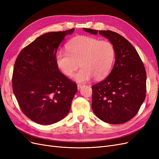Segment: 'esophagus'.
Listing matches in <instances>:
<instances>
[{
	"label": "esophagus",
	"instance_id": "1",
	"mask_svg": "<svg viewBox=\"0 0 159 159\" xmlns=\"http://www.w3.org/2000/svg\"><path fill=\"white\" fill-rule=\"evenodd\" d=\"M83 86H84V85H82V84H78V89H81V87H83Z\"/></svg>",
	"mask_w": 159,
	"mask_h": 159
}]
</instances>
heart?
<instances>
[{
    "label": "heart",
    "mask_w": 159,
    "mask_h": 159,
    "mask_svg": "<svg viewBox=\"0 0 159 159\" xmlns=\"http://www.w3.org/2000/svg\"><path fill=\"white\" fill-rule=\"evenodd\" d=\"M116 51L112 42L99 38L80 36L71 40L66 51H58L55 56L57 68L64 75L71 77L80 66L82 67L74 75L78 82L92 79L102 80L111 71Z\"/></svg>",
    "instance_id": "obj_1"
}]
</instances>
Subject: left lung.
<instances>
[{"instance_id": "8db88e82", "label": "left lung", "mask_w": 159, "mask_h": 159, "mask_svg": "<svg viewBox=\"0 0 159 159\" xmlns=\"http://www.w3.org/2000/svg\"><path fill=\"white\" fill-rule=\"evenodd\" d=\"M84 30L95 35L99 32L113 43L116 51L109 75L92 86L93 111L105 123H126L135 116L145 99V66L136 49L118 33L89 28Z\"/></svg>"}]
</instances>
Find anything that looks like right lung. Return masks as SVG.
Instances as JSON below:
<instances>
[{
	"mask_svg": "<svg viewBox=\"0 0 159 159\" xmlns=\"http://www.w3.org/2000/svg\"><path fill=\"white\" fill-rule=\"evenodd\" d=\"M74 28L46 33L23 48L16 60L12 88L22 112L41 125L57 123L68 114L77 85L57 68L60 43Z\"/></svg>",
	"mask_w": 159,
	"mask_h": 159,
	"instance_id": "obj_1",
	"label": "right lung"
}]
</instances>
